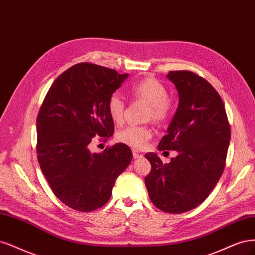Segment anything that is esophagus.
I'll list each match as a JSON object with an SVG mask.
<instances>
[{
    "label": "esophagus",
    "mask_w": 255,
    "mask_h": 255,
    "mask_svg": "<svg viewBox=\"0 0 255 255\" xmlns=\"http://www.w3.org/2000/svg\"><path fill=\"white\" fill-rule=\"evenodd\" d=\"M132 153H133V158L134 159H138V158H143L144 157V154L142 152L137 151V150H133Z\"/></svg>",
    "instance_id": "1"
}]
</instances>
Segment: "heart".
Here are the masks:
<instances>
[{"instance_id": "1", "label": "heart", "mask_w": 255, "mask_h": 255, "mask_svg": "<svg viewBox=\"0 0 255 255\" xmlns=\"http://www.w3.org/2000/svg\"><path fill=\"white\" fill-rule=\"evenodd\" d=\"M130 93L133 97L143 100L149 105L147 119H152L160 123L169 117L171 103L167 98V90L157 79L146 78L138 81L130 88ZM107 109L112 121L117 124H121L124 120L125 103L118 93L110 95L107 103ZM151 135L152 130L148 126L129 125L119 131L117 139L120 143L128 145L134 149H142Z\"/></svg>"}]
</instances>
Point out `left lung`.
Segmentation results:
<instances>
[{"mask_svg": "<svg viewBox=\"0 0 255 255\" xmlns=\"http://www.w3.org/2000/svg\"><path fill=\"white\" fill-rule=\"evenodd\" d=\"M167 78L179 105L158 149L178 154L164 164L157 153H146L151 170L145 185L155 207L180 214L198 207L217 184L231 131L224 102L207 80L191 71H170Z\"/></svg>", "mask_w": 255, "mask_h": 255, "instance_id": "left-lung-1", "label": "left lung"}]
</instances>
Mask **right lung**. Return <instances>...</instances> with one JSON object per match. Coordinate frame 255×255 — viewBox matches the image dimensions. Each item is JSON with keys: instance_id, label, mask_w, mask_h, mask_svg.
<instances>
[{"instance_id": "right-lung-1", "label": "right lung", "mask_w": 255, "mask_h": 255, "mask_svg": "<svg viewBox=\"0 0 255 255\" xmlns=\"http://www.w3.org/2000/svg\"><path fill=\"white\" fill-rule=\"evenodd\" d=\"M128 75L77 63L56 78L39 110L40 168L57 198L76 211L91 212L108 202L117 178L132 160L123 143L98 153L89 149L94 136H112L107 103Z\"/></svg>"}]
</instances>
